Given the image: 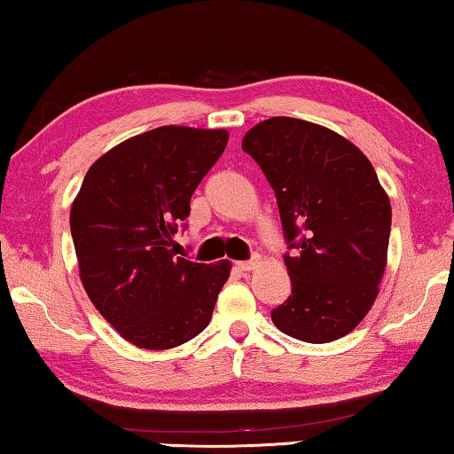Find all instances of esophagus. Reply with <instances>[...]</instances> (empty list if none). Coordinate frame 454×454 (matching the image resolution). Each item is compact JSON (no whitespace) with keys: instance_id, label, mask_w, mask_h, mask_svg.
Here are the masks:
<instances>
[{"instance_id":"34e87169","label":"esophagus","mask_w":454,"mask_h":454,"mask_svg":"<svg viewBox=\"0 0 454 454\" xmlns=\"http://www.w3.org/2000/svg\"><path fill=\"white\" fill-rule=\"evenodd\" d=\"M258 266V260L254 258V260H246V262H238V268H240L242 272H250V270H254V268Z\"/></svg>"}]
</instances>
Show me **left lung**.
<instances>
[{"instance_id": "obj_1", "label": "left lung", "mask_w": 454, "mask_h": 454, "mask_svg": "<svg viewBox=\"0 0 454 454\" xmlns=\"http://www.w3.org/2000/svg\"><path fill=\"white\" fill-rule=\"evenodd\" d=\"M278 200L290 248L288 301L276 328L325 344L352 333L372 309L387 268L390 210L372 164L347 137L312 121L276 116L242 140Z\"/></svg>"}]
</instances>
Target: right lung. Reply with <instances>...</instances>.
Here are the masks:
<instances>
[{
  "mask_svg": "<svg viewBox=\"0 0 454 454\" xmlns=\"http://www.w3.org/2000/svg\"><path fill=\"white\" fill-rule=\"evenodd\" d=\"M226 144L228 129H150L99 156L74 198L80 280L98 312L137 348L180 347L212 318L232 262L174 256L172 236Z\"/></svg>",
  "mask_w": 454,
  "mask_h": 454,
  "instance_id": "add662e5",
  "label": "right lung"
}]
</instances>
